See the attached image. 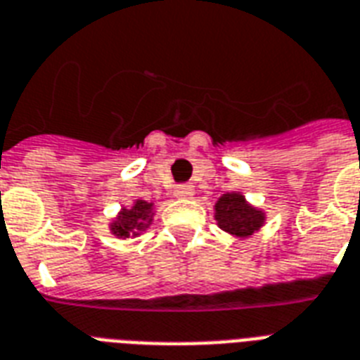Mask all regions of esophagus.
I'll return each mask as SVG.
<instances>
[{"instance_id":"esophagus-1","label":"esophagus","mask_w":360,"mask_h":360,"mask_svg":"<svg viewBox=\"0 0 360 360\" xmlns=\"http://www.w3.org/2000/svg\"><path fill=\"white\" fill-rule=\"evenodd\" d=\"M174 194L177 198H183V200H186V198H192L194 196V186H192L191 183H181V185L175 186Z\"/></svg>"}]
</instances>
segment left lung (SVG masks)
I'll return each mask as SVG.
<instances>
[{
	"label": "left lung",
	"instance_id": "left-lung-1",
	"mask_svg": "<svg viewBox=\"0 0 360 360\" xmlns=\"http://www.w3.org/2000/svg\"><path fill=\"white\" fill-rule=\"evenodd\" d=\"M214 209H217V220L220 228L233 236H252L263 224L262 211L250 207L245 202V198L236 192L224 194L214 205Z\"/></svg>",
	"mask_w": 360,
	"mask_h": 360
}]
</instances>
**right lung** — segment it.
I'll return each mask as SVG.
<instances>
[{
	"label": "right lung",
	"instance_id": "right-lung-1",
	"mask_svg": "<svg viewBox=\"0 0 360 360\" xmlns=\"http://www.w3.org/2000/svg\"><path fill=\"white\" fill-rule=\"evenodd\" d=\"M149 213H151V203L138 200L132 209H123L120 213V219L112 224V231L115 236L129 237L138 236V231L146 228V222L149 220Z\"/></svg>",
	"mask_w": 360,
	"mask_h": 360
}]
</instances>
